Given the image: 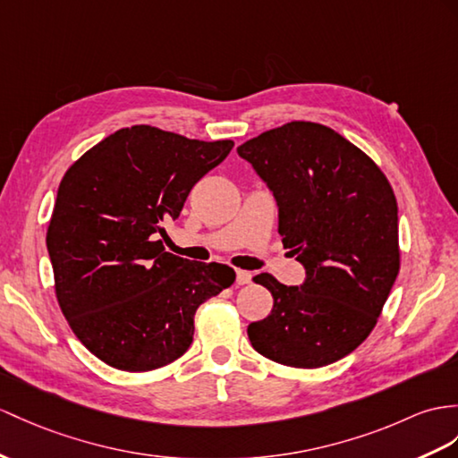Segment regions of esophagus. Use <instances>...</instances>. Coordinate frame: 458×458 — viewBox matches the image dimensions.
Listing matches in <instances>:
<instances>
[{"label":"esophagus","instance_id":"obj_1","mask_svg":"<svg viewBox=\"0 0 458 458\" xmlns=\"http://www.w3.org/2000/svg\"><path fill=\"white\" fill-rule=\"evenodd\" d=\"M252 282V274L247 270H237V284L239 285H247Z\"/></svg>","mask_w":458,"mask_h":458}]
</instances>
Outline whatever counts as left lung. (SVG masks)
<instances>
[{
	"label": "left lung",
	"instance_id": "1",
	"mask_svg": "<svg viewBox=\"0 0 458 458\" xmlns=\"http://www.w3.org/2000/svg\"><path fill=\"white\" fill-rule=\"evenodd\" d=\"M237 151L270 186L277 233L307 270L301 287L254 277L274 309L249 325L252 348L301 369L345 358L375 328L400 270L393 186L369 155L315 122H287Z\"/></svg>",
	"mask_w": 458,
	"mask_h": 458
}]
</instances>
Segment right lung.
<instances>
[{"instance_id":"1","label":"right lung","mask_w":458,"mask_h":458,"mask_svg":"<svg viewBox=\"0 0 458 458\" xmlns=\"http://www.w3.org/2000/svg\"><path fill=\"white\" fill-rule=\"evenodd\" d=\"M233 145L141 124L110 133L65 171L47 231L55 299L100 361L140 373L178 360L198 307L235 282L233 267L155 241Z\"/></svg>"}]
</instances>
